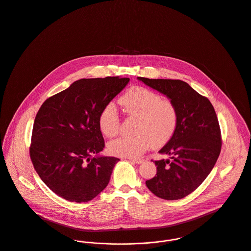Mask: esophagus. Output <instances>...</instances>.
Here are the masks:
<instances>
[{
    "label": "esophagus",
    "instance_id": "34e87169",
    "mask_svg": "<svg viewBox=\"0 0 251 251\" xmlns=\"http://www.w3.org/2000/svg\"><path fill=\"white\" fill-rule=\"evenodd\" d=\"M129 161H131V162H133L135 164H138V165H140V164H142L144 162L143 159H134V158H129Z\"/></svg>",
    "mask_w": 251,
    "mask_h": 251
}]
</instances>
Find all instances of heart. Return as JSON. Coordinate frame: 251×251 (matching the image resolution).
<instances>
[{
  "label": "heart",
  "instance_id": "obj_1",
  "mask_svg": "<svg viewBox=\"0 0 251 251\" xmlns=\"http://www.w3.org/2000/svg\"><path fill=\"white\" fill-rule=\"evenodd\" d=\"M126 112L138 117L134 137H121L111 141L109 152L119 157L135 158L144 153L151 145L161 147L173 137L178 112L172 102L150 89L136 86L130 88L120 99ZM98 125L108 138L117 135L120 117L116 106L110 102L99 113Z\"/></svg>",
  "mask_w": 251,
  "mask_h": 251
}]
</instances>
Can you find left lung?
<instances>
[{"instance_id":"8db88e82","label":"left lung","mask_w":251,"mask_h":251,"mask_svg":"<svg viewBox=\"0 0 251 251\" xmlns=\"http://www.w3.org/2000/svg\"><path fill=\"white\" fill-rule=\"evenodd\" d=\"M138 80L166 95L178 112L173 137L159 151L169 156L155 161L157 174L145 182L154 195L166 200L192 194L210 174L222 149V137L215 109L208 98L180 80Z\"/></svg>"}]
</instances>
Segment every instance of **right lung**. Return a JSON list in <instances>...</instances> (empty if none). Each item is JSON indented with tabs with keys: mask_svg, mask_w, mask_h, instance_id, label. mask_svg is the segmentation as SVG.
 Returning a JSON list of instances; mask_svg holds the SVG:
<instances>
[{
	"mask_svg": "<svg viewBox=\"0 0 251 251\" xmlns=\"http://www.w3.org/2000/svg\"><path fill=\"white\" fill-rule=\"evenodd\" d=\"M129 81L81 79L40 107L29 156L40 179L56 195L70 202H87L108 186L119 159L99 155L105 141L98 117Z\"/></svg>",
	"mask_w": 251,
	"mask_h": 251,
	"instance_id": "right-lung-1",
	"label": "right lung"
}]
</instances>
